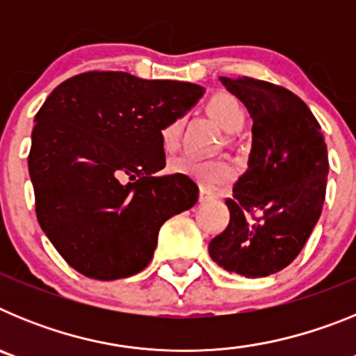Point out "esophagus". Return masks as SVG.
I'll list each match as a JSON object with an SVG mask.
<instances>
[{
  "mask_svg": "<svg viewBox=\"0 0 356 356\" xmlns=\"http://www.w3.org/2000/svg\"><path fill=\"white\" fill-rule=\"evenodd\" d=\"M217 197V194L210 188H201L200 191V201L201 203H209V201H213Z\"/></svg>",
  "mask_w": 356,
  "mask_h": 356,
  "instance_id": "esophagus-1",
  "label": "esophagus"
}]
</instances>
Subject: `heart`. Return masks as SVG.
Returning <instances> with one entry per match:
<instances>
[{
  "mask_svg": "<svg viewBox=\"0 0 356 356\" xmlns=\"http://www.w3.org/2000/svg\"><path fill=\"white\" fill-rule=\"evenodd\" d=\"M209 118L216 122L217 127L225 130L226 134H235L242 130L246 114L242 108L241 103L229 94H216L207 102L205 105ZM184 121L181 118H175L169 122H165L160 130V143L165 151H175L180 144V134ZM169 169L172 172H180V175L188 176L196 180L203 187H217L222 185L234 176V169L228 162L222 160H210V162H197V160L188 159V156H180V159L171 160Z\"/></svg>",
  "mask_w": 356,
  "mask_h": 356,
  "instance_id": "obj_1",
  "label": "heart"
}]
</instances>
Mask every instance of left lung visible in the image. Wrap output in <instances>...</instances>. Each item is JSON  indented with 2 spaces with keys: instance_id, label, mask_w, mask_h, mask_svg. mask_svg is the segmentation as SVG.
<instances>
[{
  "instance_id": "1",
  "label": "left lung",
  "mask_w": 356,
  "mask_h": 356,
  "mask_svg": "<svg viewBox=\"0 0 356 356\" xmlns=\"http://www.w3.org/2000/svg\"><path fill=\"white\" fill-rule=\"evenodd\" d=\"M253 119L248 169L226 200L229 222L209 244L217 266L262 278L300 254L319 221L328 151L314 114L285 87L254 78H219Z\"/></svg>"
}]
</instances>
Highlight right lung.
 Segmentation results:
<instances>
[{"label":"right lung","instance_id":"right-lung-1","mask_svg":"<svg viewBox=\"0 0 356 356\" xmlns=\"http://www.w3.org/2000/svg\"><path fill=\"white\" fill-rule=\"evenodd\" d=\"M203 89L89 71L62 81L35 115L28 155L37 221L62 259L94 280L137 275L151 262L159 229L196 205L188 176L165 168L160 130Z\"/></svg>","mask_w":356,"mask_h":356}]
</instances>
